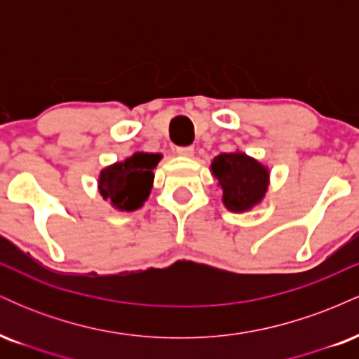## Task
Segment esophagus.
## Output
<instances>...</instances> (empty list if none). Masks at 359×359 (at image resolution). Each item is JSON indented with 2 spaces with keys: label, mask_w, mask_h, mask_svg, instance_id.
<instances>
[{
  "label": "esophagus",
  "mask_w": 359,
  "mask_h": 359,
  "mask_svg": "<svg viewBox=\"0 0 359 359\" xmlns=\"http://www.w3.org/2000/svg\"><path fill=\"white\" fill-rule=\"evenodd\" d=\"M177 155L192 156L194 155V148L192 147H177Z\"/></svg>",
  "instance_id": "esophagus-1"
}]
</instances>
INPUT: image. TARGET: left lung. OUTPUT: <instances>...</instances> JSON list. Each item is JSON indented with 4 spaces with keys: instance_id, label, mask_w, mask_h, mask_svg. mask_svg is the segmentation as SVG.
I'll list each match as a JSON object with an SVG mask.
<instances>
[{
    "instance_id": "8db88e82",
    "label": "left lung",
    "mask_w": 359,
    "mask_h": 359,
    "mask_svg": "<svg viewBox=\"0 0 359 359\" xmlns=\"http://www.w3.org/2000/svg\"><path fill=\"white\" fill-rule=\"evenodd\" d=\"M211 174L222 191V204L231 212L251 211L265 199L270 170L245 151H229L214 156Z\"/></svg>"
}]
</instances>
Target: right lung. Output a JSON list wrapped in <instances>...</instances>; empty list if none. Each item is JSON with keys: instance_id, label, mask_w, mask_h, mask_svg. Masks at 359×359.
<instances>
[{"instance_id": "obj_1", "label": "right lung", "mask_w": 359, "mask_h": 359, "mask_svg": "<svg viewBox=\"0 0 359 359\" xmlns=\"http://www.w3.org/2000/svg\"><path fill=\"white\" fill-rule=\"evenodd\" d=\"M162 160V154L137 151L121 162L104 167L100 172L97 189L101 197L109 201L118 211H137L145 204L154 187V168Z\"/></svg>"}]
</instances>
